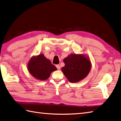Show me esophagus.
Here are the masks:
<instances>
[{"mask_svg": "<svg viewBox=\"0 0 121 121\" xmlns=\"http://www.w3.org/2000/svg\"><path fill=\"white\" fill-rule=\"evenodd\" d=\"M56 67L57 68V69L58 70H59V69H60V66L59 65H56Z\"/></svg>", "mask_w": 121, "mask_h": 121, "instance_id": "1", "label": "esophagus"}]
</instances>
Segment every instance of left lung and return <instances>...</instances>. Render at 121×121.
<instances>
[{
    "mask_svg": "<svg viewBox=\"0 0 121 121\" xmlns=\"http://www.w3.org/2000/svg\"><path fill=\"white\" fill-rule=\"evenodd\" d=\"M65 66L61 71L71 83L78 82L87 76L92 67L88 56L83 54H71L64 59Z\"/></svg>",
    "mask_w": 121,
    "mask_h": 121,
    "instance_id": "obj_1",
    "label": "left lung"
}]
</instances>
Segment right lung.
<instances>
[{"label": "right lung", "instance_id": "right-lung-1", "mask_svg": "<svg viewBox=\"0 0 121 121\" xmlns=\"http://www.w3.org/2000/svg\"><path fill=\"white\" fill-rule=\"evenodd\" d=\"M27 69L35 78L44 81L49 78L51 73L57 68L43 54H40L30 59L27 64Z\"/></svg>", "mask_w": 121, "mask_h": 121}]
</instances>
